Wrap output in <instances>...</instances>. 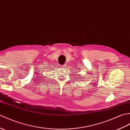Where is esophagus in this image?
Instances as JSON below:
<instances>
[{
  "mask_svg": "<svg viewBox=\"0 0 130 130\" xmlns=\"http://www.w3.org/2000/svg\"><path fill=\"white\" fill-rule=\"evenodd\" d=\"M61 68H64V69H66V68H67V65H66V64L61 65Z\"/></svg>",
  "mask_w": 130,
  "mask_h": 130,
  "instance_id": "esophagus-1",
  "label": "esophagus"
}]
</instances>
